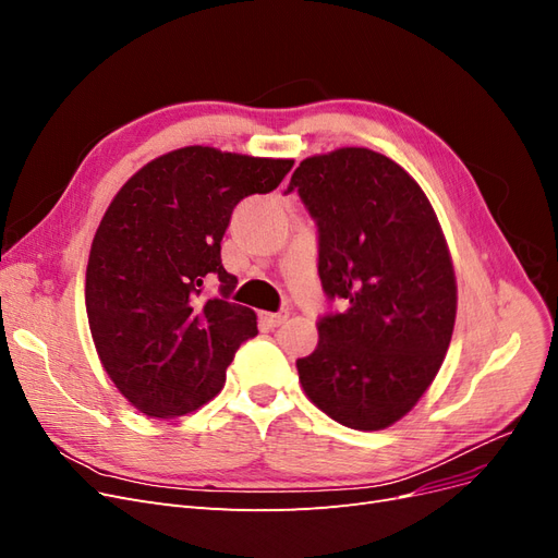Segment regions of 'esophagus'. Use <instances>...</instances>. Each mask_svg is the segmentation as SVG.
Instances as JSON below:
<instances>
[{
  "mask_svg": "<svg viewBox=\"0 0 558 558\" xmlns=\"http://www.w3.org/2000/svg\"><path fill=\"white\" fill-rule=\"evenodd\" d=\"M260 320H263L265 326H269V328H279L281 324H286V320H289V312H277V314L263 312V314H260Z\"/></svg>",
  "mask_w": 558,
  "mask_h": 558,
  "instance_id": "esophagus-1",
  "label": "esophagus"
}]
</instances>
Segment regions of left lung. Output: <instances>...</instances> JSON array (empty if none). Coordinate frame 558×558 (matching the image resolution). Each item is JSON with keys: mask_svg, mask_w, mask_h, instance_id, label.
Returning <instances> with one entry per match:
<instances>
[{"mask_svg": "<svg viewBox=\"0 0 558 558\" xmlns=\"http://www.w3.org/2000/svg\"><path fill=\"white\" fill-rule=\"evenodd\" d=\"M298 191L318 226V277L342 314L316 324L298 359L305 396L337 424L381 430L408 414L442 367L456 320L445 232L421 185L377 150L344 146L300 162Z\"/></svg>", "mask_w": 558, "mask_h": 558, "instance_id": "1", "label": "left lung"}]
</instances>
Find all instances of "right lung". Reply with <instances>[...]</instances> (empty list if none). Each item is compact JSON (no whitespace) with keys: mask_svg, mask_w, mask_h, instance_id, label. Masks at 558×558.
<instances>
[{"mask_svg":"<svg viewBox=\"0 0 558 558\" xmlns=\"http://www.w3.org/2000/svg\"><path fill=\"white\" fill-rule=\"evenodd\" d=\"M293 160L183 146L146 162L116 193L86 269L90 335L107 375L154 418L218 396L234 351L256 337V312L230 302L238 277L221 240L238 202L269 193ZM218 276V296L204 281Z\"/></svg>","mask_w":558,"mask_h":558,"instance_id":"add662e5","label":"right lung"}]
</instances>
